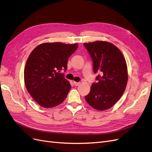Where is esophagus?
<instances>
[{
	"label": "esophagus",
	"mask_w": 152,
	"mask_h": 152,
	"mask_svg": "<svg viewBox=\"0 0 152 152\" xmlns=\"http://www.w3.org/2000/svg\"><path fill=\"white\" fill-rule=\"evenodd\" d=\"M73 84H74L75 86H78L80 84V82H75V81H73Z\"/></svg>",
	"instance_id": "esophagus-1"
}]
</instances>
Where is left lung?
Instances as JSON below:
<instances>
[{
  "label": "left lung",
  "mask_w": 152,
  "mask_h": 152,
  "mask_svg": "<svg viewBox=\"0 0 152 152\" xmlns=\"http://www.w3.org/2000/svg\"><path fill=\"white\" fill-rule=\"evenodd\" d=\"M93 61L97 82L93 83L85 99L90 106L104 110L118 101L126 89L128 69L125 58L118 48L107 42L84 44Z\"/></svg>",
  "instance_id": "left-lung-1"
}]
</instances>
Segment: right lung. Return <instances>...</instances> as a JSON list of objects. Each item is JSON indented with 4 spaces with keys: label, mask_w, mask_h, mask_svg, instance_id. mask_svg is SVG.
Here are the masks:
<instances>
[{
    "label": "right lung",
    "mask_w": 152,
    "mask_h": 152,
    "mask_svg": "<svg viewBox=\"0 0 152 152\" xmlns=\"http://www.w3.org/2000/svg\"><path fill=\"white\" fill-rule=\"evenodd\" d=\"M77 46V43H43L29 56L24 83L29 94L42 107H53L65 100L71 86L61 71H66L68 58Z\"/></svg>",
    "instance_id": "obj_1"
}]
</instances>
